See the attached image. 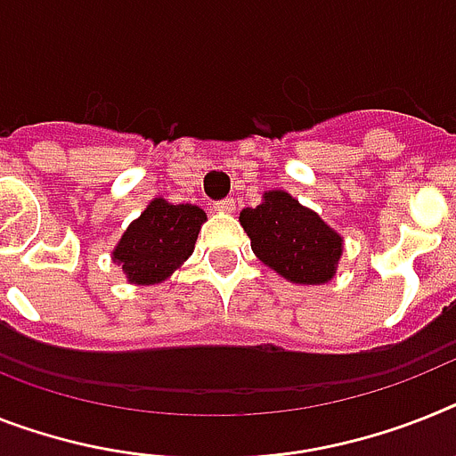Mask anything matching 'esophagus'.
<instances>
[{
	"label": "esophagus",
	"instance_id": "obj_1",
	"mask_svg": "<svg viewBox=\"0 0 456 456\" xmlns=\"http://www.w3.org/2000/svg\"><path fill=\"white\" fill-rule=\"evenodd\" d=\"M216 208L220 210V213H232V210L236 208V201L234 199H222V201H217Z\"/></svg>",
	"mask_w": 456,
	"mask_h": 456
}]
</instances>
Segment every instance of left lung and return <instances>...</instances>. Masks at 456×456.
<instances>
[{
    "mask_svg": "<svg viewBox=\"0 0 456 456\" xmlns=\"http://www.w3.org/2000/svg\"><path fill=\"white\" fill-rule=\"evenodd\" d=\"M252 252L297 285H322L336 275L343 239L292 194L269 190L257 208L240 210Z\"/></svg>",
    "mask_w": 456,
    "mask_h": 456,
    "instance_id": "left-lung-1",
    "label": "left lung"
}]
</instances>
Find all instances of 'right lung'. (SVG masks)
<instances>
[{
  "mask_svg": "<svg viewBox=\"0 0 456 456\" xmlns=\"http://www.w3.org/2000/svg\"><path fill=\"white\" fill-rule=\"evenodd\" d=\"M204 222L206 213L199 206L152 199L118 240L113 262L120 264L134 285L167 281L192 255Z\"/></svg>",
  "mask_w": 456,
  "mask_h": 456,
  "instance_id": "obj_1",
  "label": "right lung"
}]
</instances>
